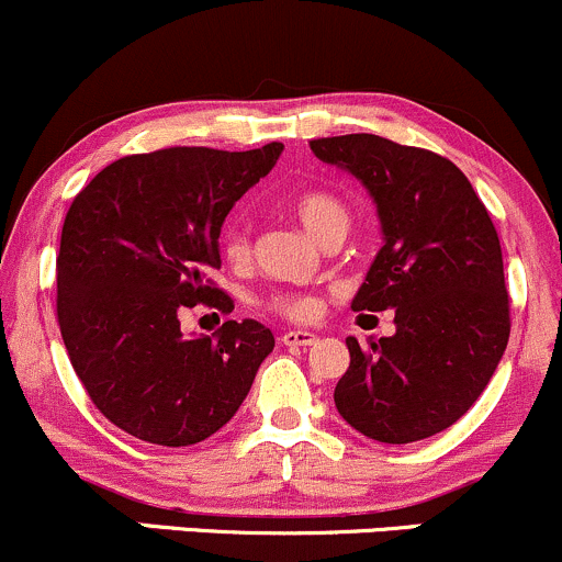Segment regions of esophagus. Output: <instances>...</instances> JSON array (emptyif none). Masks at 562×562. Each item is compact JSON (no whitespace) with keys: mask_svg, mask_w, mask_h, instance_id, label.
Masks as SVG:
<instances>
[{"mask_svg":"<svg viewBox=\"0 0 562 562\" xmlns=\"http://www.w3.org/2000/svg\"><path fill=\"white\" fill-rule=\"evenodd\" d=\"M316 340L318 337L307 329H289L281 335V342L286 348H305V346H313Z\"/></svg>","mask_w":562,"mask_h":562,"instance_id":"obj_1","label":"esophagus"}]
</instances>
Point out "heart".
Wrapping results in <instances>:
<instances>
[{
  "instance_id": "b5f03b06",
  "label": "heart",
  "mask_w": 562,
  "mask_h": 562,
  "mask_svg": "<svg viewBox=\"0 0 562 562\" xmlns=\"http://www.w3.org/2000/svg\"><path fill=\"white\" fill-rule=\"evenodd\" d=\"M289 211L294 214V220L305 227V233L311 238H316L318 244L329 238L335 233H348V225H351V211H348L346 201L337 198L335 192L327 190H305L300 195L292 198L289 203ZM222 255H225L227 262L233 268H240V265L249 262L251 257V240H249V227L244 222H231V225L222 231ZM270 311L281 313V316L294 318V322H305V318L316 316L318 305L313 297H305V294H289L279 292L268 300Z\"/></svg>"
}]
</instances>
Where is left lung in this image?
<instances>
[{
    "instance_id": "8db88e82",
    "label": "left lung",
    "mask_w": 562,
    "mask_h": 562,
    "mask_svg": "<svg viewBox=\"0 0 562 562\" xmlns=\"http://www.w3.org/2000/svg\"><path fill=\"white\" fill-rule=\"evenodd\" d=\"M375 201L383 246L353 311H394L396 331L348 337L337 413L364 437L407 445L456 424L485 391L509 340V294L491 214L442 155L375 134L313 138Z\"/></svg>"
}]
</instances>
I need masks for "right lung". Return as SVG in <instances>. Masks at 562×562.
I'll return each instance as SVG.
<instances>
[{"label":"right lung","mask_w":562,"mask_h":562,"mask_svg":"<svg viewBox=\"0 0 562 562\" xmlns=\"http://www.w3.org/2000/svg\"><path fill=\"white\" fill-rule=\"evenodd\" d=\"M283 153L171 147L110 162L64 220L58 324L90 402L144 442L187 448L238 413L273 331L255 318L187 337L195 305L233 311L214 286L220 233L240 195Z\"/></svg>","instance_id":"right-lung-1"}]
</instances>
